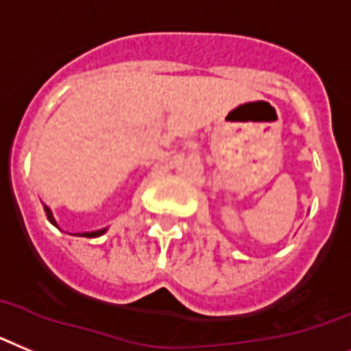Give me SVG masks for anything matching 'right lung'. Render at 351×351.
<instances>
[{
  "label": "right lung",
  "mask_w": 351,
  "mask_h": 351,
  "mask_svg": "<svg viewBox=\"0 0 351 351\" xmlns=\"http://www.w3.org/2000/svg\"><path fill=\"white\" fill-rule=\"evenodd\" d=\"M44 210H45V213H47L49 222H51V224H54V226L58 228L56 221H54V217H53V212L49 210V206H44ZM104 233H106V228H104V230H97V231H88V233H79V237H86V239H95V237H100V234H104Z\"/></svg>",
  "instance_id": "obj_1"
}]
</instances>
